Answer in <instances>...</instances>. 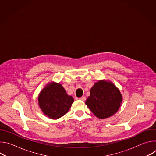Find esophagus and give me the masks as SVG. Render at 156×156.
<instances>
[{
  "label": "esophagus",
  "instance_id": "34e87169",
  "mask_svg": "<svg viewBox=\"0 0 156 156\" xmlns=\"http://www.w3.org/2000/svg\"><path fill=\"white\" fill-rule=\"evenodd\" d=\"M79 99L81 100V101H84L86 100V98L84 96H82L81 98H79Z\"/></svg>",
  "mask_w": 156,
  "mask_h": 156
}]
</instances>
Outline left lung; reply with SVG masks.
Here are the masks:
<instances>
[{"label":"left lung","mask_w":156,"mask_h":156,"mask_svg":"<svg viewBox=\"0 0 156 156\" xmlns=\"http://www.w3.org/2000/svg\"><path fill=\"white\" fill-rule=\"evenodd\" d=\"M90 93L85 103L91 112L101 119L115 114L122 101L120 91L110 82L98 81L92 87Z\"/></svg>","instance_id":"left-lung-1"}]
</instances>
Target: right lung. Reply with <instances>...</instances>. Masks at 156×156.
Listing matches in <instances>:
<instances>
[{
  "mask_svg": "<svg viewBox=\"0 0 156 156\" xmlns=\"http://www.w3.org/2000/svg\"><path fill=\"white\" fill-rule=\"evenodd\" d=\"M39 105L44 114L52 119H58L68 112L74 101L60 84H49L40 93Z\"/></svg>",
  "mask_w": 156,
  "mask_h": 156,
  "instance_id": "1",
  "label": "right lung"
}]
</instances>
